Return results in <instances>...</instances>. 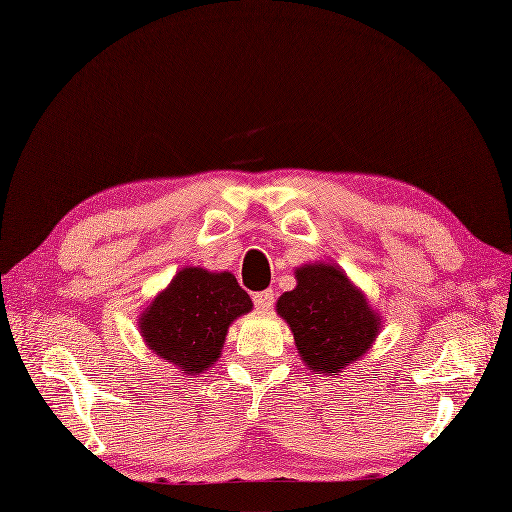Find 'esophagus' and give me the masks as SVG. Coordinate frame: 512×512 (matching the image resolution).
Returning a JSON list of instances; mask_svg holds the SVG:
<instances>
[{"label":"esophagus","mask_w":512,"mask_h":512,"mask_svg":"<svg viewBox=\"0 0 512 512\" xmlns=\"http://www.w3.org/2000/svg\"><path fill=\"white\" fill-rule=\"evenodd\" d=\"M252 299H254V305H256L258 309H271L273 303H275V294H273V290L267 288V290L254 292Z\"/></svg>","instance_id":"1"}]
</instances>
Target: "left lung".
I'll use <instances>...</instances> for the list:
<instances>
[{
  "mask_svg": "<svg viewBox=\"0 0 512 512\" xmlns=\"http://www.w3.org/2000/svg\"><path fill=\"white\" fill-rule=\"evenodd\" d=\"M277 314L290 324L305 365L331 376L361 359L380 331L361 290L333 265L301 267L297 288L282 294Z\"/></svg>",
  "mask_w": 512,
  "mask_h": 512,
  "instance_id": "obj_1",
  "label": "left lung"
}]
</instances>
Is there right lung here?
Wrapping results in <instances>:
<instances>
[{
	"label": "right lung",
	"mask_w": 512,
	"mask_h": 512,
	"mask_svg": "<svg viewBox=\"0 0 512 512\" xmlns=\"http://www.w3.org/2000/svg\"><path fill=\"white\" fill-rule=\"evenodd\" d=\"M250 309V294L235 275L190 267L149 305L141 333L160 359L194 376L218 361L228 324Z\"/></svg>",
	"instance_id": "obj_1"
}]
</instances>
